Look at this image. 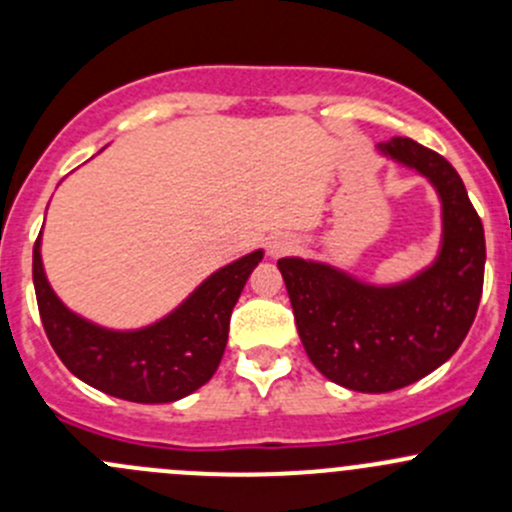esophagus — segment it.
<instances>
[{
    "instance_id": "esophagus-1",
    "label": "esophagus",
    "mask_w": 512,
    "mask_h": 512,
    "mask_svg": "<svg viewBox=\"0 0 512 512\" xmlns=\"http://www.w3.org/2000/svg\"><path fill=\"white\" fill-rule=\"evenodd\" d=\"M294 245H297V242H294L292 235H275L270 237V242H267V252H270L272 257H280L285 255V252L294 250Z\"/></svg>"
}]
</instances>
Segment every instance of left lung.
<instances>
[{
	"label": "left lung",
	"mask_w": 512,
	"mask_h": 512,
	"mask_svg": "<svg viewBox=\"0 0 512 512\" xmlns=\"http://www.w3.org/2000/svg\"><path fill=\"white\" fill-rule=\"evenodd\" d=\"M379 151L431 180L441 198L436 262L399 285H366L332 265L282 257L294 322L312 364L339 386L364 394L404 389L451 359L476 319L485 235L461 175L411 138Z\"/></svg>",
	"instance_id": "8db88e82"
}]
</instances>
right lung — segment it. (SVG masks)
I'll return each mask as SVG.
<instances>
[{
	"label": "right lung",
	"mask_w": 512,
	"mask_h": 512,
	"mask_svg": "<svg viewBox=\"0 0 512 512\" xmlns=\"http://www.w3.org/2000/svg\"><path fill=\"white\" fill-rule=\"evenodd\" d=\"M257 262L262 250L220 267L168 317L133 332L98 327L56 297L41 265V235L32 272L44 332L71 374L116 399L168 404L193 394L218 371L232 307Z\"/></svg>",
	"instance_id": "right-lung-1"
}]
</instances>
